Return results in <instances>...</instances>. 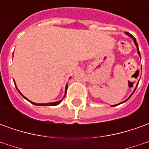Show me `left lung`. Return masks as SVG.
<instances>
[{"label": "left lung", "mask_w": 149, "mask_h": 149, "mask_svg": "<svg viewBox=\"0 0 149 149\" xmlns=\"http://www.w3.org/2000/svg\"><path fill=\"white\" fill-rule=\"evenodd\" d=\"M126 34H127V35H128L129 37H131L133 39V41H134L135 45H136V46L137 47V49H138V54H139V55H140V56H141V54H140V51H139V48H138V44H137V42H136V38H135V37H133V36H132V34L129 33H126ZM137 85H138V84H137ZM137 85H136V87H137ZM136 88H135V90H136ZM135 90H134V92H135ZM134 92H133V93H134ZM133 93H132V94H133ZM132 95H131V96H132ZM131 96L128 97V98H130V97H131ZM127 100H128V99H127ZM126 100H125V101H126ZM116 105H117V104H116ZM116 105H112V106H116Z\"/></svg>", "instance_id": "left-lung-1"}]
</instances>
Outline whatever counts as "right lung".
<instances>
[{"mask_svg": "<svg viewBox=\"0 0 149 149\" xmlns=\"http://www.w3.org/2000/svg\"><path fill=\"white\" fill-rule=\"evenodd\" d=\"M16 88H17V86H16ZM67 88H68V85H66V88H65V94H66V92H67ZM18 92H19V90H18ZM19 93H20V92H19ZM21 95L22 96V97H24V99H26L27 100H29L27 98H26V97H24L21 93ZM29 102H31L30 100H29ZM61 101H62V100H59V101H56V102H52V103H48V104H37V103H33V102H31V103L33 104L34 105H40V106H47V105H48V106H56V105H57V104H59L61 103Z\"/></svg>", "mask_w": 149, "mask_h": 149, "instance_id": "obj_1", "label": "right lung"}]
</instances>
